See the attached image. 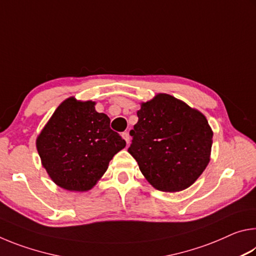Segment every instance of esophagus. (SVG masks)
I'll use <instances>...</instances> for the list:
<instances>
[{"mask_svg":"<svg viewBox=\"0 0 256 256\" xmlns=\"http://www.w3.org/2000/svg\"><path fill=\"white\" fill-rule=\"evenodd\" d=\"M122 138H124L125 142H126V144H128V142H130V136H128V132H124V133L122 134Z\"/></svg>","mask_w":256,"mask_h":256,"instance_id":"obj_1","label":"esophagus"}]
</instances>
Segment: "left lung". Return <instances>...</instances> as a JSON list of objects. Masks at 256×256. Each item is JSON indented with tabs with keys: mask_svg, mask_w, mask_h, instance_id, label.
Here are the masks:
<instances>
[{
	"mask_svg": "<svg viewBox=\"0 0 256 256\" xmlns=\"http://www.w3.org/2000/svg\"><path fill=\"white\" fill-rule=\"evenodd\" d=\"M128 152L156 190L190 188L210 162L214 132L200 110L168 94H158L138 110Z\"/></svg>",
	"mask_w": 256,
	"mask_h": 256,
	"instance_id": "1",
	"label": "left lung"
}]
</instances>
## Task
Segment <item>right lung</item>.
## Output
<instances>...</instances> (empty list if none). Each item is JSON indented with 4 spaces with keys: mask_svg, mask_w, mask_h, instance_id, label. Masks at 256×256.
Here are the masks:
<instances>
[{
    "mask_svg": "<svg viewBox=\"0 0 256 256\" xmlns=\"http://www.w3.org/2000/svg\"><path fill=\"white\" fill-rule=\"evenodd\" d=\"M92 100L68 97L56 108L36 138L42 167L54 183L72 192L92 190L126 142L110 128Z\"/></svg>",
    "mask_w": 256,
    "mask_h": 256,
    "instance_id": "add662e5",
    "label": "right lung"
}]
</instances>
